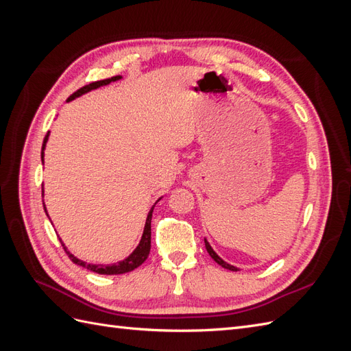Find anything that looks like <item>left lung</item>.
Segmentation results:
<instances>
[{
    "instance_id": "obj_1",
    "label": "left lung",
    "mask_w": 351,
    "mask_h": 351,
    "mask_svg": "<svg viewBox=\"0 0 351 351\" xmlns=\"http://www.w3.org/2000/svg\"><path fill=\"white\" fill-rule=\"evenodd\" d=\"M205 247H206V250H208V253H209V256H210L212 259H214L218 265H221L222 268H226V269H228V271H240L237 267H234V265H230V263H227L224 259H221V258L218 256V254H217V252H215L214 249H212V246L208 243L206 239H205Z\"/></svg>"
}]
</instances>
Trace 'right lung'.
<instances>
[{
	"instance_id": "right-lung-1",
	"label": "right lung",
	"mask_w": 351,
	"mask_h": 351,
	"mask_svg": "<svg viewBox=\"0 0 351 351\" xmlns=\"http://www.w3.org/2000/svg\"><path fill=\"white\" fill-rule=\"evenodd\" d=\"M120 79H123V77H121V76H114V77H110V79L92 82V83L86 84V86H83V88H80L79 90L74 92V93L71 95V97L67 99V102H70V101H73V99H76V98L82 97V95L88 93V92H90V90H93V89H98V88H101V86H107V84H110L111 82H117V80H120ZM48 137H49V132H48L47 136H45L44 143H42V151H40V159H42V162H44V155H45L44 151H45V146H47V142H48ZM42 196H44V189H42ZM162 197H164V196L159 197V199L155 202V205H156L158 202L161 200ZM155 205L151 208L149 214H147V217H146L143 234H142V239H141L139 244H137V247H136L125 259H123V261H120V262H117V263L95 265V263L84 262V261H82V259L74 256L73 253H70L69 249L66 247V244L62 243V240H61L60 237H58V239H60V241H61V244H62V247H64L66 253L69 254V258L71 259V262L79 265V267H83V268H86V269H89V271H92V272L101 274V275H119V274L130 272V271L136 269L137 267H141V265L146 261V258L149 256V252H151V221H152V212H154ZM44 209H45V212H47L45 204H44ZM47 215H48V212H47Z\"/></svg>"
}]
</instances>
